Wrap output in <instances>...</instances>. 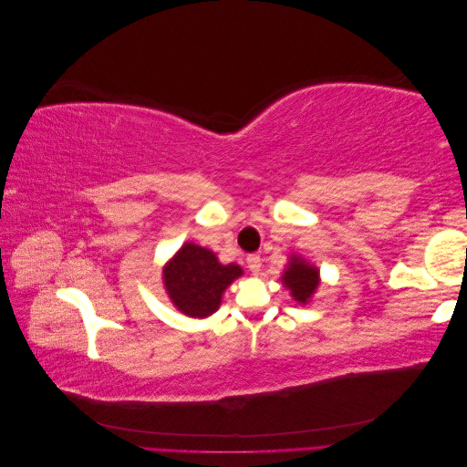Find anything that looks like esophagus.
<instances>
[{
	"label": "esophagus",
	"instance_id": "1",
	"mask_svg": "<svg viewBox=\"0 0 467 467\" xmlns=\"http://www.w3.org/2000/svg\"><path fill=\"white\" fill-rule=\"evenodd\" d=\"M247 266L253 275H257L261 271V257L257 255V253H251V255H247Z\"/></svg>",
	"mask_w": 467,
	"mask_h": 467
}]
</instances>
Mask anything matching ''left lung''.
<instances>
[{"mask_svg": "<svg viewBox=\"0 0 467 467\" xmlns=\"http://www.w3.org/2000/svg\"><path fill=\"white\" fill-rule=\"evenodd\" d=\"M282 286H285L294 302H298L302 306L309 304L314 298V294L317 292L321 278H319V268L304 259L298 253H292L288 257V265L282 271Z\"/></svg>", "mask_w": 467, "mask_h": 467, "instance_id": "8db88e82", "label": "left lung"}]
</instances>
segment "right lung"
<instances>
[{
  "instance_id": "add662e5",
  "label": "right lung",
  "mask_w": 467,
  "mask_h": 467,
  "mask_svg": "<svg viewBox=\"0 0 467 467\" xmlns=\"http://www.w3.org/2000/svg\"><path fill=\"white\" fill-rule=\"evenodd\" d=\"M242 275V266L222 265L214 251L192 242L182 244L161 271L169 300L182 316L192 319H204L218 312L225 288Z\"/></svg>"
}]
</instances>
